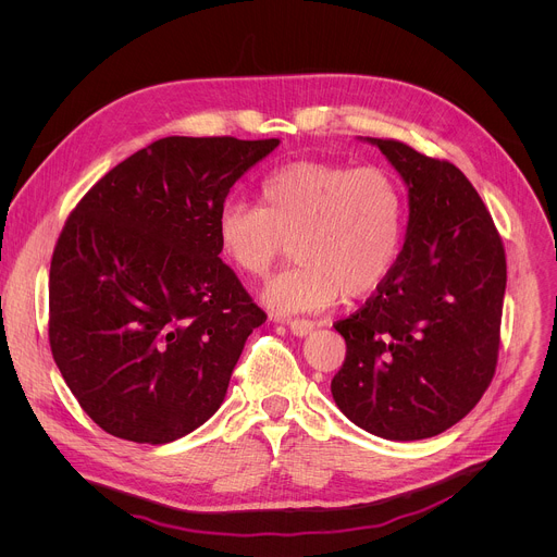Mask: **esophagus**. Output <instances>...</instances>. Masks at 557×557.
Instances as JSON below:
<instances>
[{
    "label": "esophagus",
    "instance_id": "34e87169",
    "mask_svg": "<svg viewBox=\"0 0 557 557\" xmlns=\"http://www.w3.org/2000/svg\"><path fill=\"white\" fill-rule=\"evenodd\" d=\"M286 326L295 337H308L314 331V324L308 320H290L286 322Z\"/></svg>",
    "mask_w": 557,
    "mask_h": 557
}]
</instances>
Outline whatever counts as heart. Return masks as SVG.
Returning a JSON list of instances; mask_svg holds the SVG:
<instances>
[{
  "instance_id": "obj_1",
  "label": "heart",
  "mask_w": 557,
  "mask_h": 557,
  "mask_svg": "<svg viewBox=\"0 0 557 557\" xmlns=\"http://www.w3.org/2000/svg\"><path fill=\"white\" fill-rule=\"evenodd\" d=\"M404 231V191L383 168L293 161L260 187V207L228 200L215 237L237 275L258 280L290 245L295 264L260 293L280 314L314 312L342 297L376 293L394 269Z\"/></svg>"
}]
</instances>
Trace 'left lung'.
I'll return each mask as SVG.
<instances>
[{
  "label": "left lung",
  "mask_w": 557,
  "mask_h": 557,
  "mask_svg": "<svg viewBox=\"0 0 557 557\" xmlns=\"http://www.w3.org/2000/svg\"><path fill=\"white\" fill-rule=\"evenodd\" d=\"M363 140L404 178L410 215L404 249L383 286L335 324L346 339V361L331 392L361 430L387 441H421L467 417L492 383L505 249L479 191L458 168L399 140Z\"/></svg>",
  "instance_id": "8db88e82"
}]
</instances>
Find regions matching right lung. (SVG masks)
Instances as JSON below:
<instances>
[{
    "label": "right lung",
    "instance_id": "obj_1",
    "mask_svg": "<svg viewBox=\"0 0 557 557\" xmlns=\"http://www.w3.org/2000/svg\"><path fill=\"white\" fill-rule=\"evenodd\" d=\"M277 145L168 136L125 158L70 213L50 264V348L108 434L163 445L222 406L267 314L218 258L215 218Z\"/></svg>",
    "mask_w": 557,
    "mask_h": 557
}]
</instances>
